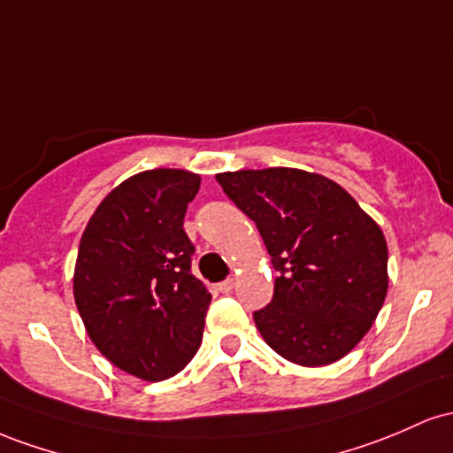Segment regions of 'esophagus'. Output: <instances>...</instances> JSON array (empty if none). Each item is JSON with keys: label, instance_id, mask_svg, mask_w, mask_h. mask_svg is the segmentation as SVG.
<instances>
[{"label": "esophagus", "instance_id": "34e87169", "mask_svg": "<svg viewBox=\"0 0 453 453\" xmlns=\"http://www.w3.org/2000/svg\"><path fill=\"white\" fill-rule=\"evenodd\" d=\"M233 287H235V280H233V278H228V280L218 284V291H220V293H231Z\"/></svg>", "mask_w": 453, "mask_h": 453}]
</instances>
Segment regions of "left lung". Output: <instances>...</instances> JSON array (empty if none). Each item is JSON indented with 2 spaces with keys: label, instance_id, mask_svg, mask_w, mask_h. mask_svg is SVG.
Returning a JSON list of instances; mask_svg holds the SVG:
<instances>
[{
  "label": "left lung",
  "instance_id": "obj_1",
  "mask_svg": "<svg viewBox=\"0 0 453 453\" xmlns=\"http://www.w3.org/2000/svg\"><path fill=\"white\" fill-rule=\"evenodd\" d=\"M254 220L278 278L254 312L265 342L306 368L342 359L372 327L388 295V242L336 181L302 169L218 173Z\"/></svg>",
  "mask_w": 453,
  "mask_h": 453
}]
</instances>
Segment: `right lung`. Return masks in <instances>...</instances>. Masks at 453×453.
<instances>
[{"mask_svg": "<svg viewBox=\"0 0 453 453\" xmlns=\"http://www.w3.org/2000/svg\"><path fill=\"white\" fill-rule=\"evenodd\" d=\"M201 177L136 173L113 188L85 226L73 291L96 349L136 379H171L201 347L211 295L190 272L184 231Z\"/></svg>", "mask_w": 453, "mask_h": 453, "instance_id": "1", "label": "right lung"}]
</instances>
